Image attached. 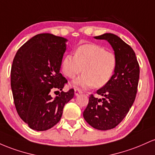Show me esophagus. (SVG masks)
Instances as JSON below:
<instances>
[{
  "label": "esophagus",
  "instance_id": "1",
  "mask_svg": "<svg viewBox=\"0 0 155 155\" xmlns=\"http://www.w3.org/2000/svg\"><path fill=\"white\" fill-rule=\"evenodd\" d=\"M83 91H81V88H74V94L76 95V96H78V94H82Z\"/></svg>",
  "mask_w": 155,
  "mask_h": 155
}]
</instances>
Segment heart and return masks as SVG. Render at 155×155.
Masks as SVG:
<instances>
[{
  "label": "heart",
  "mask_w": 155,
  "mask_h": 155,
  "mask_svg": "<svg viewBox=\"0 0 155 155\" xmlns=\"http://www.w3.org/2000/svg\"><path fill=\"white\" fill-rule=\"evenodd\" d=\"M117 59L115 54L97 45L80 46L75 55L67 54L62 61V70L69 78H74L83 71L79 78L73 81L74 86L97 88L104 86L110 81L116 70Z\"/></svg>",
  "instance_id": "b5f03b06"
}]
</instances>
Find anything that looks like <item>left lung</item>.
Wrapping results in <instances>:
<instances>
[{
	"instance_id": "left-lung-1",
	"label": "left lung",
	"mask_w": 155,
	"mask_h": 155,
	"mask_svg": "<svg viewBox=\"0 0 155 155\" xmlns=\"http://www.w3.org/2000/svg\"><path fill=\"white\" fill-rule=\"evenodd\" d=\"M94 38L107 40L110 43L117 64L110 81L97 91L102 98L90 95L83 117L95 129L107 130L116 127L133 105L138 89L140 69L133 48L119 36L109 33Z\"/></svg>"
}]
</instances>
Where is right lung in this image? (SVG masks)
Returning a JSON list of instances; mask_svg holds the SVG:
<instances>
[{"instance_id": "obj_1", "label": "right lung", "mask_w": 155, "mask_h": 155, "mask_svg": "<svg viewBox=\"0 0 155 155\" xmlns=\"http://www.w3.org/2000/svg\"><path fill=\"white\" fill-rule=\"evenodd\" d=\"M67 41L53 34H37L17 50L13 60L11 86L15 107L34 130L45 131L55 126L65 104L74 97L73 88L62 91L67 83L60 73ZM56 92L59 96L53 97L51 94Z\"/></svg>"}]
</instances>
